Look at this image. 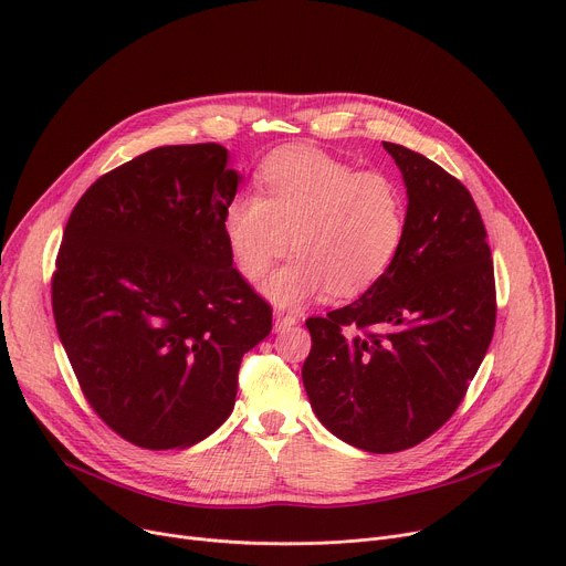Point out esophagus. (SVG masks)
<instances>
[{
    "mask_svg": "<svg viewBox=\"0 0 566 566\" xmlns=\"http://www.w3.org/2000/svg\"><path fill=\"white\" fill-rule=\"evenodd\" d=\"M295 323H298V316H295V314H286V312H282V310H275V331H277V333L291 328V325H295Z\"/></svg>",
    "mask_w": 566,
    "mask_h": 566,
    "instance_id": "obj_1",
    "label": "esophagus"
}]
</instances>
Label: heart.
<instances>
[{"label":"heart","mask_w":566,"mask_h":566,"mask_svg":"<svg viewBox=\"0 0 566 566\" xmlns=\"http://www.w3.org/2000/svg\"><path fill=\"white\" fill-rule=\"evenodd\" d=\"M256 192L235 195L222 233L238 271L265 277L261 291L280 307H298L331 289L350 298L371 289L395 263L406 235V199L395 178L358 171L314 148H282L259 169Z\"/></svg>","instance_id":"b5f03b06"}]
</instances>
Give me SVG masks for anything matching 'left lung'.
<instances>
[{
    "mask_svg": "<svg viewBox=\"0 0 566 566\" xmlns=\"http://www.w3.org/2000/svg\"><path fill=\"white\" fill-rule=\"evenodd\" d=\"M401 169V250L358 301L307 318L303 365L323 427L374 454L401 452L448 422L495 331L486 227L468 188L422 154L382 142Z\"/></svg>",
    "mask_w": 566,
    "mask_h": 566,
    "instance_id": "1",
    "label": "left lung"
}]
</instances>
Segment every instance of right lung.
I'll list each match as a JSON object with an SVG mask.
<instances>
[{
    "mask_svg": "<svg viewBox=\"0 0 566 566\" xmlns=\"http://www.w3.org/2000/svg\"><path fill=\"white\" fill-rule=\"evenodd\" d=\"M238 181L220 144L160 146L103 174L66 222L56 333L88 406L137 448L213 433L243 355L273 328L222 233Z\"/></svg>",
    "mask_w": 566,
    "mask_h": 566,
    "instance_id": "right-lung-1",
    "label": "right lung"
}]
</instances>
